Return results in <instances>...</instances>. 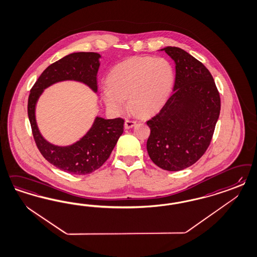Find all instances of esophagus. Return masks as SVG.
Returning a JSON list of instances; mask_svg holds the SVG:
<instances>
[{"label":"esophagus","mask_w":257,"mask_h":257,"mask_svg":"<svg viewBox=\"0 0 257 257\" xmlns=\"http://www.w3.org/2000/svg\"><path fill=\"white\" fill-rule=\"evenodd\" d=\"M136 124V121H134V120H125L124 121V128H131V127H133Z\"/></svg>","instance_id":"esophagus-1"}]
</instances>
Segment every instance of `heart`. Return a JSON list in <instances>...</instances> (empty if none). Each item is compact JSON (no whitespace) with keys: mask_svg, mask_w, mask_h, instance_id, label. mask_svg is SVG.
I'll return each mask as SVG.
<instances>
[{"mask_svg":"<svg viewBox=\"0 0 257 257\" xmlns=\"http://www.w3.org/2000/svg\"><path fill=\"white\" fill-rule=\"evenodd\" d=\"M174 81V69L166 58H128L110 71L103 98L108 109L115 114L126 110L124 99L128 98L131 108L142 115H149L165 105Z\"/></svg>","mask_w":257,"mask_h":257,"instance_id":"b5f03b06","label":"heart"}]
</instances>
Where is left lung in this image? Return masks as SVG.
Returning a JSON list of instances; mask_svg holds the SVG:
<instances>
[{"label":"left lung","instance_id":"left-lung-1","mask_svg":"<svg viewBox=\"0 0 257 257\" xmlns=\"http://www.w3.org/2000/svg\"><path fill=\"white\" fill-rule=\"evenodd\" d=\"M176 64L173 93L147 124V149L162 169L179 171L205 153L220 112V96L206 67L178 47L164 48Z\"/></svg>","mask_w":257,"mask_h":257}]
</instances>
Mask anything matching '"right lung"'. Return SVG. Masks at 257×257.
Wrapping results in <instances>:
<instances>
[{"label": "right lung", "instance_id": "add662e5", "mask_svg": "<svg viewBox=\"0 0 257 257\" xmlns=\"http://www.w3.org/2000/svg\"><path fill=\"white\" fill-rule=\"evenodd\" d=\"M99 58L97 53L78 52L60 58L42 72L28 97L27 112L38 149L50 164L70 174H90L104 165L124 132V119L96 117L91 130L79 141L69 147H57L45 141L39 132L35 118L36 103L43 89L62 80L80 81L97 91Z\"/></svg>", "mask_w": 257, "mask_h": 257}]
</instances>
